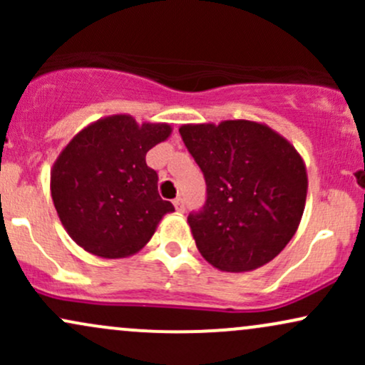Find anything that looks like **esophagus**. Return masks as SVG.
Returning a JSON list of instances; mask_svg holds the SVG:
<instances>
[{
	"instance_id": "1",
	"label": "esophagus",
	"mask_w": 365,
	"mask_h": 365,
	"mask_svg": "<svg viewBox=\"0 0 365 365\" xmlns=\"http://www.w3.org/2000/svg\"><path fill=\"white\" fill-rule=\"evenodd\" d=\"M173 206L177 209V212H185V202H183L182 197H177V199L173 200Z\"/></svg>"
}]
</instances>
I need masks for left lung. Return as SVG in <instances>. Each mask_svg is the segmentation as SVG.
Returning <instances> with one entry per match:
<instances>
[{
  "instance_id": "obj_1",
  "label": "left lung",
  "mask_w": 365,
  "mask_h": 365,
  "mask_svg": "<svg viewBox=\"0 0 365 365\" xmlns=\"http://www.w3.org/2000/svg\"><path fill=\"white\" fill-rule=\"evenodd\" d=\"M202 170L206 206L188 216L197 249L226 273L257 269L295 235L307 199V170L283 135L252 120L180 127Z\"/></svg>"
}]
</instances>
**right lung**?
Wrapping results in <instances>:
<instances>
[{"mask_svg":"<svg viewBox=\"0 0 365 365\" xmlns=\"http://www.w3.org/2000/svg\"><path fill=\"white\" fill-rule=\"evenodd\" d=\"M171 125H139L111 115L83 127L51 168V197L77 245L104 259L130 257L150 240L173 204L158 194L145 154L171 135Z\"/></svg>","mask_w":365,"mask_h":365,"instance_id":"add662e5","label":"right lung"}]
</instances>
